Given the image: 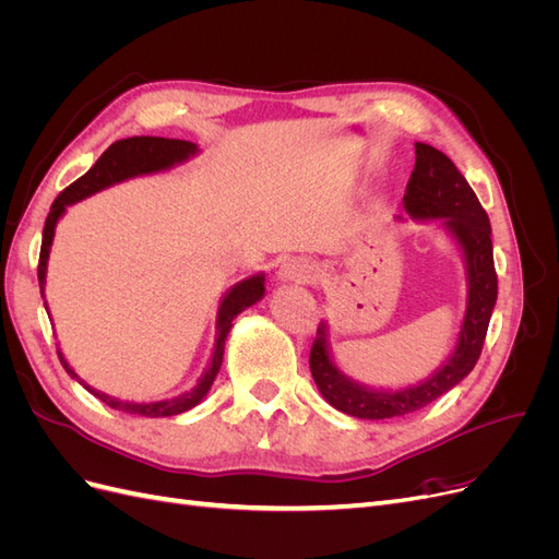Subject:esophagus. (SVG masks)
<instances>
[{"label":"esophagus","instance_id":"esophagus-1","mask_svg":"<svg viewBox=\"0 0 559 559\" xmlns=\"http://www.w3.org/2000/svg\"><path fill=\"white\" fill-rule=\"evenodd\" d=\"M314 267L306 259H289L284 261L277 270L280 282H294V284H306L312 280Z\"/></svg>","mask_w":559,"mask_h":559}]
</instances>
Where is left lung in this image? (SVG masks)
Segmentation results:
<instances>
[{
	"label": "left lung",
	"mask_w": 559,
	"mask_h": 559,
	"mask_svg": "<svg viewBox=\"0 0 559 559\" xmlns=\"http://www.w3.org/2000/svg\"><path fill=\"white\" fill-rule=\"evenodd\" d=\"M415 170L403 195V210L413 222H438L462 251L466 270V310L456 343L445 361L425 380L399 389L368 386L345 376L333 359L329 321L321 319L310 352L314 384L335 411L359 419L411 415L460 384L480 357L489 317H492L497 302L492 228H489V218L476 193L443 151L425 142H415Z\"/></svg>",
	"instance_id": "1"
}]
</instances>
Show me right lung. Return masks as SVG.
Masks as SVG:
<instances>
[{
  "instance_id": "right-lung-1",
  "label": "right lung",
  "mask_w": 559,
  "mask_h": 559,
  "mask_svg": "<svg viewBox=\"0 0 559 559\" xmlns=\"http://www.w3.org/2000/svg\"><path fill=\"white\" fill-rule=\"evenodd\" d=\"M200 154L198 144L186 142V140H165V138H128V140H118L114 142L103 156L97 158V163L91 167V170L79 177L72 186L56 198L53 205H50V212L46 216L44 224V240H41V253H39V289L44 298V286H46V270H48V257H50V245H53L56 238V226L60 218L64 216L67 207L74 205V202L86 200L99 191L109 189L114 183H121L134 177H146V175H158L167 173L173 167L191 160L193 156ZM265 296V275L257 273L240 280L238 284H233L230 289L224 294V298L218 300L216 308V335H214V352L207 368L202 370V376L193 384V389L183 392L175 399H163V401H121L116 396H109L99 389L86 384V380L79 378L74 373V368L67 364L62 349L58 347V357L60 364L64 366L70 378H74L79 384L88 389L93 396H97L103 403H107L114 411H123L130 415H144V417H173L181 415L186 411L195 408V405L207 396L210 386L222 368L224 361V347H226V337L233 329V319L238 317L242 310L257 306V302ZM46 306V302H44ZM48 312V308H46Z\"/></svg>"
}]
</instances>
